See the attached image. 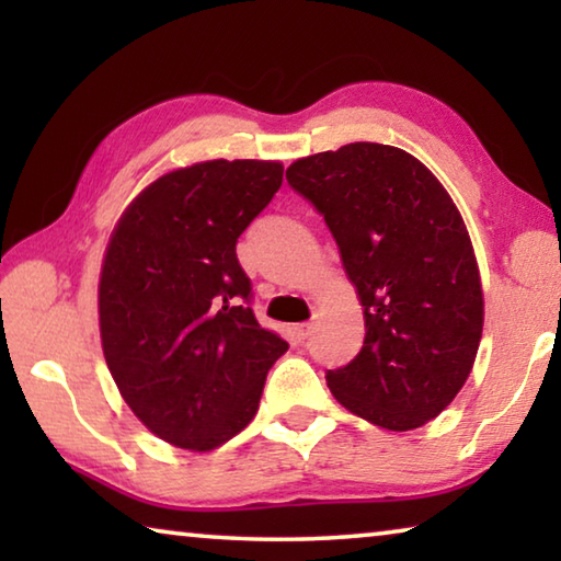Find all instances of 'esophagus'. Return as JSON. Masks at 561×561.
<instances>
[{"label": "esophagus", "mask_w": 561, "mask_h": 561, "mask_svg": "<svg viewBox=\"0 0 561 561\" xmlns=\"http://www.w3.org/2000/svg\"><path fill=\"white\" fill-rule=\"evenodd\" d=\"M311 331H314V321H301V324L291 327V336L297 341H307L311 336Z\"/></svg>", "instance_id": "esophagus-1"}]
</instances>
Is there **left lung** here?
Returning a JSON list of instances; mask_svg holds the SVG:
<instances>
[{
    "mask_svg": "<svg viewBox=\"0 0 561 561\" xmlns=\"http://www.w3.org/2000/svg\"><path fill=\"white\" fill-rule=\"evenodd\" d=\"M287 183L324 217L364 307V346L327 371L331 393L386 431L421 428L468 381L482 336L458 207L421 160L381 144L301 158Z\"/></svg>",
    "mask_w": 561,
    "mask_h": 561,
    "instance_id": "left-lung-1",
    "label": "left lung"
}]
</instances>
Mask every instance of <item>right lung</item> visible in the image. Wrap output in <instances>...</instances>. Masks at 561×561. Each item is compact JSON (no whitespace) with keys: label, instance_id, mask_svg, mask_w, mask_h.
I'll return each instance as SVG.
<instances>
[{"label":"right lung","instance_id":"1","mask_svg":"<svg viewBox=\"0 0 561 561\" xmlns=\"http://www.w3.org/2000/svg\"><path fill=\"white\" fill-rule=\"evenodd\" d=\"M282 163L207 160L150 183L111 234L101 344L150 433L213 450L240 433L289 344L262 329L237 237L282 187Z\"/></svg>","mask_w":561,"mask_h":561}]
</instances>
